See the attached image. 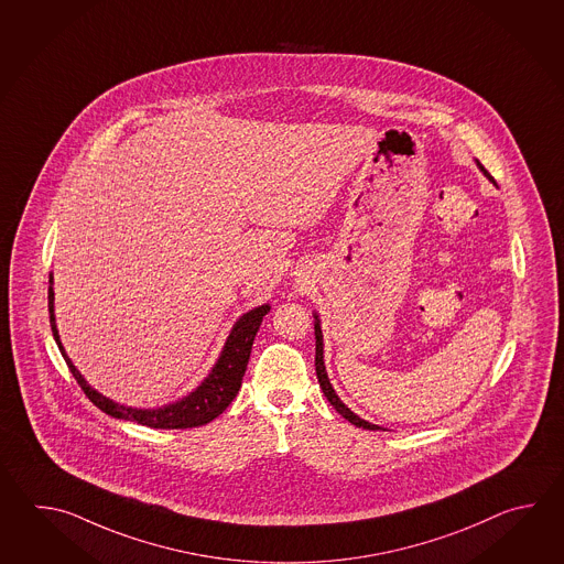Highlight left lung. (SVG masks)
<instances>
[{
	"mask_svg": "<svg viewBox=\"0 0 564 564\" xmlns=\"http://www.w3.org/2000/svg\"><path fill=\"white\" fill-rule=\"evenodd\" d=\"M481 171L488 175V171L481 167ZM490 177V175H488ZM314 330H316V359H314V365H316V377H318V383H321V389H323L324 397L330 401V405L345 417V420L350 421L352 425H357V427H362V430H381L379 425H372L369 421L360 420L359 415H355L350 409L338 399V395L335 393V389H333V384L328 381V375H326V369H324V360H323V333H321V324L316 321L314 324Z\"/></svg>",
	"mask_w": 564,
	"mask_h": 564,
	"instance_id": "1",
	"label": "left lung"
}]
</instances>
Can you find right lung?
<instances>
[{
    "instance_id": "1",
    "label": "right lung",
    "mask_w": 564,
    "mask_h": 564,
    "mask_svg": "<svg viewBox=\"0 0 564 564\" xmlns=\"http://www.w3.org/2000/svg\"><path fill=\"white\" fill-rule=\"evenodd\" d=\"M52 282V278H50ZM270 311V306H258L252 312L243 314L240 321L234 326L231 335L228 336V343L221 350V357L216 362L212 375L199 384L192 395L181 399L173 405L163 409H153V411H144V409L122 408L119 403L110 401L107 397L96 393L95 389H90L86 384L83 375L76 371L73 360L66 357L64 348L61 345V336L56 330L54 323V290L48 288V312L50 326L54 338L61 347L62 357L66 360L68 369L74 375L76 383L80 384V389L85 391V395L95 403L96 408L105 411L107 415H112L117 420L134 421L147 427H155V430H189V427H199L209 421L216 420L217 415H221L229 403L234 401V397L240 391L241 379L246 375V367L250 360L252 352L253 338L262 324V318Z\"/></svg>"
}]
</instances>
